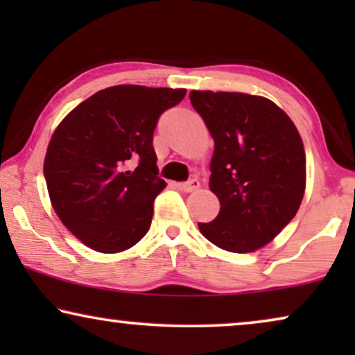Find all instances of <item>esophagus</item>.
I'll list each match as a JSON object with an SVG mask.
<instances>
[{
    "label": "esophagus",
    "mask_w": 355,
    "mask_h": 355,
    "mask_svg": "<svg viewBox=\"0 0 355 355\" xmlns=\"http://www.w3.org/2000/svg\"><path fill=\"white\" fill-rule=\"evenodd\" d=\"M178 187L181 189L182 192H193L200 187V182H198V179H191V181H187V182L178 184Z\"/></svg>",
    "instance_id": "obj_1"
}]
</instances>
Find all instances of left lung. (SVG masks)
<instances>
[{
  "mask_svg": "<svg viewBox=\"0 0 355 355\" xmlns=\"http://www.w3.org/2000/svg\"><path fill=\"white\" fill-rule=\"evenodd\" d=\"M215 152L210 191L221 210L198 230L234 254L265 247L293 220L305 192V150L293 121L278 105L241 92L192 90Z\"/></svg>",
  "mask_w": 355,
  "mask_h": 355,
  "instance_id": "obj_1",
  "label": "left lung"
}]
</instances>
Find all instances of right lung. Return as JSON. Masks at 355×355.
<instances>
[{
	"label": "right lung",
	"instance_id": "add662e5",
	"mask_svg": "<svg viewBox=\"0 0 355 355\" xmlns=\"http://www.w3.org/2000/svg\"><path fill=\"white\" fill-rule=\"evenodd\" d=\"M186 92L108 87L58 124L43 163L48 196L62 225L92 250L118 254L147 234L153 200L166 187L157 176L153 130Z\"/></svg>",
	"mask_w": 355,
	"mask_h": 355
}]
</instances>
